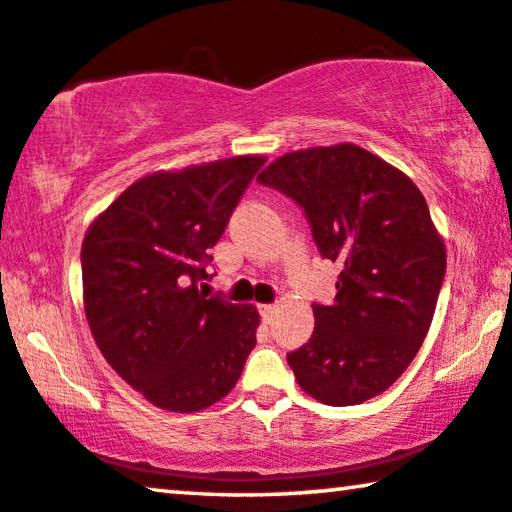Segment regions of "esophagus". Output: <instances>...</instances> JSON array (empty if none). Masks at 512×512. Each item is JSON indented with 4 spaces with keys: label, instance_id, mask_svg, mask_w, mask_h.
Listing matches in <instances>:
<instances>
[{
    "label": "esophagus",
    "instance_id": "obj_1",
    "mask_svg": "<svg viewBox=\"0 0 512 512\" xmlns=\"http://www.w3.org/2000/svg\"><path fill=\"white\" fill-rule=\"evenodd\" d=\"M259 315H262V320L266 322V325H269V322L273 320V315H276V306H273V304L259 306Z\"/></svg>",
    "mask_w": 512,
    "mask_h": 512
}]
</instances>
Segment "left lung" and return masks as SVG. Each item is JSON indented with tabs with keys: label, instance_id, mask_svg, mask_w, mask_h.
<instances>
[{
	"label": "left lung",
	"instance_id": "left-lung-1",
	"mask_svg": "<svg viewBox=\"0 0 512 512\" xmlns=\"http://www.w3.org/2000/svg\"><path fill=\"white\" fill-rule=\"evenodd\" d=\"M257 183L290 197L320 255L341 266L334 304L315 301L313 336L287 352L294 378L327 406L378 397L420 350L445 276L422 192L352 143L287 153Z\"/></svg>",
	"mask_w": 512,
	"mask_h": 512
}]
</instances>
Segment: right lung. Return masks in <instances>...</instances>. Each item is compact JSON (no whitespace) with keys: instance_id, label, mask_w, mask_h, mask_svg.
<instances>
[{"instance_id":"add662e5","label":"right lung","mask_w":512,"mask_h":512,"mask_svg":"<svg viewBox=\"0 0 512 512\" xmlns=\"http://www.w3.org/2000/svg\"><path fill=\"white\" fill-rule=\"evenodd\" d=\"M262 157L160 171L129 185L83 241V299L113 371L150 403L194 413L227 397L255 348L253 306L208 294L211 250Z\"/></svg>"}]
</instances>
